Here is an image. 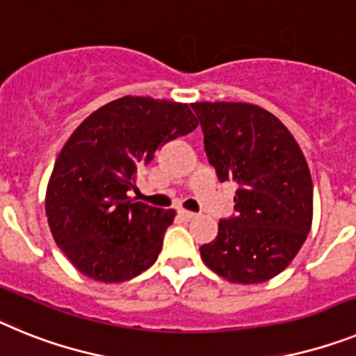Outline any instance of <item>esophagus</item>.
<instances>
[{
  "mask_svg": "<svg viewBox=\"0 0 356 356\" xmlns=\"http://www.w3.org/2000/svg\"><path fill=\"white\" fill-rule=\"evenodd\" d=\"M179 216H181L182 220H193L197 215H195V213L186 211V209H181V211H179Z\"/></svg>",
  "mask_w": 356,
  "mask_h": 356,
  "instance_id": "1",
  "label": "esophagus"
}]
</instances>
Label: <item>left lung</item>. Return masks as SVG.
I'll list each match as a JSON object with an SVG mask.
<instances>
[{"label":"left lung","instance_id":"obj_1","mask_svg":"<svg viewBox=\"0 0 356 356\" xmlns=\"http://www.w3.org/2000/svg\"><path fill=\"white\" fill-rule=\"evenodd\" d=\"M218 181L236 184L234 213L200 247L204 264L233 283H264L285 270L312 227L307 159L280 120L242 102L191 104Z\"/></svg>","mask_w":356,"mask_h":356}]
</instances>
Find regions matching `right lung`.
Listing matches in <instances>:
<instances>
[{
	"label": "right lung",
	"instance_id": "add662e5",
	"mask_svg": "<svg viewBox=\"0 0 356 356\" xmlns=\"http://www.w3.org/2000/svg\"><path fill=\"white\" fill-rule=\"evenodd\" d=\"M197 125L186 104L123 97L76 127L55 161L46 216L84 276L120 283L154 265L175 211L136 202L129 191L157 148Z\"/></svg>",
	"mask_w": 356,
	"mask_h": 356
}]
</instances>
